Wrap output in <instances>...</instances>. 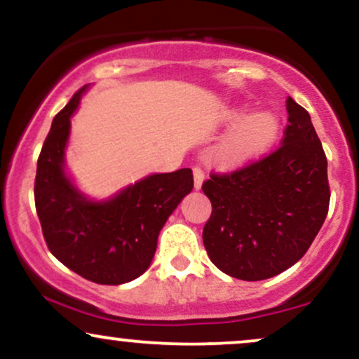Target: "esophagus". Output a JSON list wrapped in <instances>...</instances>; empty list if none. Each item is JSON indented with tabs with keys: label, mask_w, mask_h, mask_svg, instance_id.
I'll list each match as a JSON object with an SVG mask.
<instances>
[{
	"label": "esophagus",
	"mask_w": 359,
	"mask_h": 359,
	"mask_svg": "<svg viewBox=\"0 0 359 359\" xmlns=\"http://www.w3.org/2000/svg\"><path fill=\"white\" fill-rule=\"evenodd\" d=\"M204 182V170L201 167H194V187L199 191Z\"/></svg>",
	"instance_id": "esophagus-1"
}]
</instances>
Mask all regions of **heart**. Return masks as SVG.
<instances>
[{
  "label": "heart",
  "mask_w": 359,
  "mask_h": 359,
  "mask_svg": "<svg viewBox=\"0 0 359 359\" xmlns=\"http://www.w3.org/2000/svg\"><path fill=\"white\" fill-rule=\"evenodd\" d=\"M226 119L234 123L214 148V156L222 165H245L273 145L280 133V119L271 111L250 113L246 104L226 111Z\"/></svg>",
  "instance_id": "heart-1"
}]
</instances>
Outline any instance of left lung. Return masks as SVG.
Returning a JSON list of instances; mask_svg holds the SVG:
<instances>
[{"mask_svg": "<svg viewBox=\"0 0 359 359\" xmlns=\"http://www.w3.org/2000/svg\"><path fill=\"white\" fill-rule=\"evenodd\" d=\"M288 125L277 151L203 184L212 204L203 240L226 275L257 282L306 255L329 209L327 160L311 114L287 100Z\"/></svg>", "mask_w": 359, "mask_h": 359, "instance_id": "1", "label": "left lung"}]
</instances>
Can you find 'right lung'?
Masks as SVG:
<instances>
[{
    "label": "right lung",
    "instance_id": "obj_1",
    "mask_svg": "<svg viewBox=\"0 0 359 359\" xmlns=\"http://www.w3.org/2000/svg\"><path fill=\"white\" fill-rule=\"evenodd\" d=\"M88 89L77 90L53 118L36 163V214L60 263L94 283L121 285L148 270L160 229L192 191V170L150 174L106 199L82 192L67 172L65 151L71 118Z\"/></svg>",
    "mask_w": 359,
    "mask_h": 359
}]
</instances>
